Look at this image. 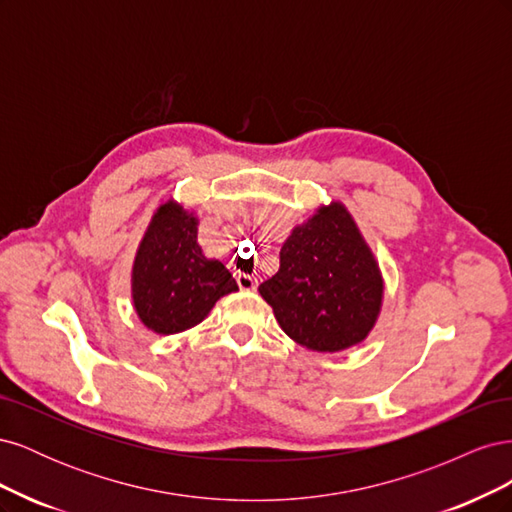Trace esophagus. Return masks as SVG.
I'll use <instances>...</instances> for the list:
<instances>
[{
  "label": "esophagus",
  "instance_id": "obj_1",
  "mask_svg": "<svg viewBox=\"0 0 512 512\" xmlns=\"http://www.w3.org/2000/svg\"><path fill=\"white\" fill-rule=\"evenodd\" d=\"M237 277V284H239V288L241 290H254L256 288V277H252V275H247V273H237L235 275Z\"/></svg>",
  "mask_w": 512,
  "mask_h": 512
}]
</instances>
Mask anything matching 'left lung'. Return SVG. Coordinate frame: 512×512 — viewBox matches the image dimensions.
Returning <instances> with one entry per match:
<instances>
[{
	"instance_id": "obj_1",
	"label": "left lung",
	"mask_w": 512,
	"mask_h": 512,
	"mask_svg": "<svg viewBox=\"0 0 512 512\" xmlns=\"http://www.w3.org/2000/svg\"><path fill=\"white\" fill-rule=\"evenodd\" d=\"M284 333L316 352L363 342L382 305V277L350 213L333 203L292 230L280 271L258 286Z\"/></svg>"
}]
</instances>
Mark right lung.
I'll list each match as a JSON object with an SVG mask.
<instances>
[{
    "label": "right lung",
    "instance_id": "1",
    "mask_svg": "<svg viewBox=\"0 0 512 512\" xmlns=\"http://www.w3.org/2000/svg\"><path fill=\"white\" fill-rule=\"evenodd\" d=\"M198 220L166 203L138 247L132 271V299L147 329L173 335L194 327L220 297L239 290L220 260H209L196 243Z\"/></svg>",
    "mask_w": 512,
    "mask_h": 512
}]
</instances>
